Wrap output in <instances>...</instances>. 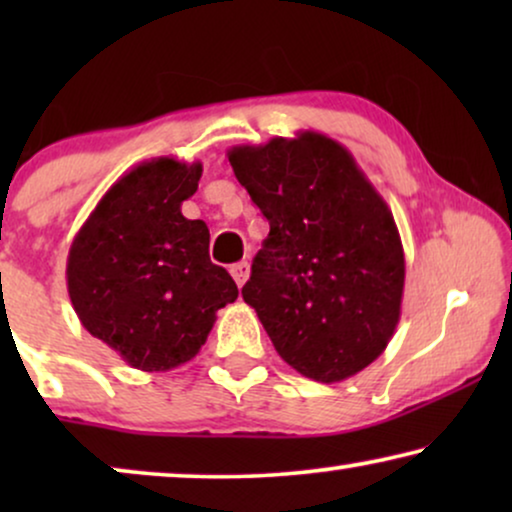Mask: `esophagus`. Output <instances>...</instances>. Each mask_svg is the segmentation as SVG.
Segmentation results:
<instances>
[{
    "instance_id": "esophagus-1",
    "label": "esophagus",
    "mask_w": 512,
    "mask_h": 512,
    "mask_svg": "<svg viewBox=\"0 0 512 512\" xmlns=\"http://www.w3.org/2000/svg\"><path fill=\"white\" fill-rule=\"evenodd\" d=\"M230 275H233L237 286H242L244 282H247V277H249V263L247 261L233 263V265H230Z\"/></svg>"
}]
</instances>
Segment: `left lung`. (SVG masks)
<instances>
[{
    "label": "left lung",
    "instance_id": "left-lung-1",
    "mask_svg": "<svg viewBox=\"0 0 512 512\" xmlns=\"http://www.w3.org/2000/svg\"><path fill=\"white\" fill-rule=\"evenodd\" d=\"M228 160L270 223L244 303L300 375H356L401 319L405 256L387 202L345 146L312 130L233 146Z\"/></svg>",
    "mask_w": 512,
    "mask_h": 512
}]
</instances>
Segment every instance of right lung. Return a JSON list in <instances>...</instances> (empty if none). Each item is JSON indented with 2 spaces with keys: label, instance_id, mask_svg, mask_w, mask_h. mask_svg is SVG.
Segmentation results:
<instances>
[{
  "label": "right lung",
  "instance_id": "obj_1",
  "mask_svg": "<svg viewBox=\"0 0 512 512\" xmlns=\"http://www.w3.org/2000/svg\"><path fill=\"white\" fill-rule=\"evenodd\" d=\"M200 163L153 158L97 202L67 256V291L93 338L128 366L165 373L205 345L237 284L209 261V228L181 214Z\"/></svg>",
  "mask_w": 512,
  "mask_h": 512
}]
</instances>
